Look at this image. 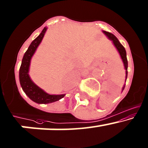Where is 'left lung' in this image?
Masks as SVG:
<instances>
[{
    "instance_id": "left-lung-1",
    "label": "left lung",
    "mask_w": 148,
    "mask_h": 148,
    "mask_svg": "<svg viewBox=\"0 0 148 148\" xmlns=\"http://www.w3.org/2000/svg\"><path fill=\"white\" fill-rule=\"evenodd\" d=\"M103 33L105 34V35L110 39V40L113 41L115 47H116V49H117L118 51H119L120 55H121V59H122L123 60V62L124 66H125V69L126 70V71H125V74H126V75H125V80H126L127 77V57H126V51H125L124 47L120 43L119 40L116 38V37L114 35H113V34L110 33V32H106V31H103ZM124 88H125V86H124L123 90L124 89Z\"/></svg>"
}]
</instances>
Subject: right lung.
Here are the masks:
<instances>
[{"label": "right lung", "instance_id": "obj_1", "mask_svg": "<svg viewBox=\"0 0 148 148\" xmlns=\"http://www.w3.org/2000/svg\"><path fill=\"white\" fill-rule=\"evenodd\" d=\"M47 27H45L42 29L41 33L38 37H36L30 45L29 46L28 49L26 51L23 56V60L21 68L19 71L20 83L23 88V91H25L26 95L33 101L37 103H49L54 101H59L64 96V94L62 95H50L47 94L42 89L35 85L33 82L31 81L29 77L28 71L30 60L32 55L35 53L37 47H38L40 43L41 42L45 33L47 30Z\"/></svg>", "mask_w": 148, "mask_h": 148}]
</instances>
